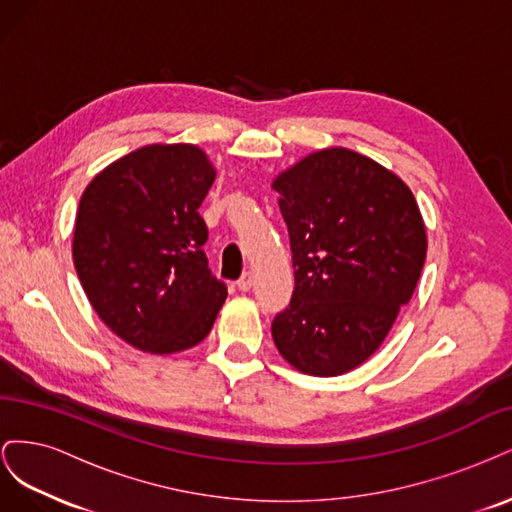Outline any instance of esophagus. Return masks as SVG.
<instances>
[{"instance_id": "34e87169", "label": "esophagus", "mask_w": 512, "mask_h": 512, "mask_svg": "<svg viewBox=\"0 0 512 512\" xmlns=\"http://www.w3.org/2000/svg\"><path fill=\"white\" fill-rule=\"evenodd\" d=\"M254 286V277H252V273H245L243 277H241V280L237 282V288L241 290V292H247V290H250Z\"/></svg>"}]
</instances>
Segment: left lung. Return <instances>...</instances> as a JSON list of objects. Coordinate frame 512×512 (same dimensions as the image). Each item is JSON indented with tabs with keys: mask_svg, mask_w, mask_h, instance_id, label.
<instances>
[{
	"mask_svg": "<svg viewBox=\"0 0 512 512\" xmlns=\"http://www.w3.org/2000/svg\"><path fill=\"white\" fill-rule=\"evenodd\" d=\"M273 190L294 267L273 342L303 374H346L380 348L412 299L427 254L421 211L395 173L344 147L309 153Z\"/></svg>",
	"mask_w": 512,
	"mask_h": 512,
	"instance_id": "8db88e82",
	"label": "left lung"
}]
</instances>
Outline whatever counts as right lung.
I'll use <instances>...</instances> for the list:
<instances>
[{"label":"right lung","mask_w":512,"mask_h":512,"mask_svg":"<svg viewBox=\"0 0 512 512\" xmlns=\"http://www.w3.org/2000/svg\"><path fill=\"white\" fill-rule=\"evenodd\" d=\"M215 168L196 145H147L108 164L85 188L72 258L91 307L130 346L188 350L226 301L205 256L198 207Z\"/></svg>","instance_id":"right-lung-1"}]
</instances>
